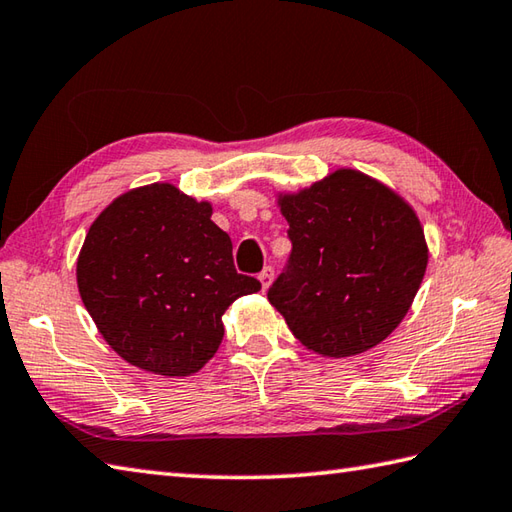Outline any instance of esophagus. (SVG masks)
I'll use <instances>...</instances> for the list:
<instances>
[{
  "label": "esophagus",
  "mask_w": 512,
  "mask_h": 512,
  "mask_svg": "<svg viewBox=\"0 0 512 512\" xmlns=\"http://www.w3.org/2000/svg\"><path fill=\"white\" fill-rule=\"evenodd\" d=\"M258 280H260V285H263V291H267L269 285H271V280H274V269L265 267V269L258 274Z\"/></svg>",
  "instance_id": "esophagus-1"
}]
</instances>
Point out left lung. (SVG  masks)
Here are the masks:
<instances>
[{
	"instance_id": "8db88e82",
	"label": "left lung",
	"mask_w": 512,
	"mask_h": 512,
	"mask_svg": "<svg viewBox=\"0 0 512 512\" xmlns=\"http://www.w3.org/2000/svg\"><path fill=\"white\" fill-rule=\"evenodd\" d=\"M291 256L267 291L302 347L349 358L389 338L422 285L429 245L413 207L389 185L340 168L278 192Z\"/></svg>"
}]
</instances>
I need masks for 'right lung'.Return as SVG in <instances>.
I'll list each match as a JSON object with an SVG mask.
<instances>
[{"label": "right lung", "mask_w": 512, "mask_h": 512, "mask_svg": "<svg viewBox=\"0 0 512 512\" xmlns=\"http://www.w3.org/2000/svg\"><path fill=\"white\" fill-rule=\"evenodd\" d=\"M77 287L125 362L185 378L214 358L227 307L260 283L234 269L232 241L212 221L210 201L150 183L123 192L92 221Z\"/></svg>", "instance_id": "1"}]
</instances>
